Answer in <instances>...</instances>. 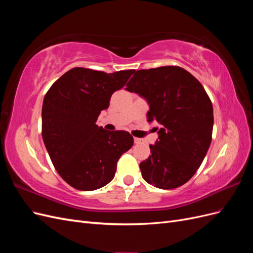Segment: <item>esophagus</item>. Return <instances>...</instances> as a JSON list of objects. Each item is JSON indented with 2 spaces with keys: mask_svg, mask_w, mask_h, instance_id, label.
Masks as SVG:
<instances>
[{
  "mask_svg": "<svg viewBox=\"0 0 253 253\" xmlns=\"http://www.w3.org/2000/svg\"><path fill=\"white\" fill-rule=\"evenodd\" d=\"M134 142L138 144V143L141 142V139H140V138H137V137H135V138H134Z\"/></svg>",
  "mask_w": 253,
  "mask_h": 253,
  "instance_id": "1",
  "label": "esophagus"
}]
</instances>
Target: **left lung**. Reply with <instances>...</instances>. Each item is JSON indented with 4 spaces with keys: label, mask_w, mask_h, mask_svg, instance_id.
<instances>
[{
    "label": "left lung",
    "mask_w": 253,
    "mask_h": 253,
    "mask_svg": "<svg viewBox=\"0 0 253 253\" xmlns=\"http://www.w3.org/2000/svg\"><path fill=\"white\" fill-rule=\"evenodd\" d=\"M126 89L148 101V121L160 125L152 155L139 165L143 179L159 189L182 186L201 167L212 139L213 108L204 86L179 66H162L135 72Z\"/></svg>",
    "instance_id": "1"
}]
</instances>
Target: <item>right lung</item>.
Instances as JSON below:
<instances>
[{
    "instance_id": "obj_1",
    "label": "right lung",
    "mask_w": 253,
    "mask_h": 253,
    "mask_svg": "<svg viewBox=\"0 0 253 253\" xmlns=\"http://www.w3.org/2000/svg\"><path fill=\"white\" fill-rule=\"evenodd\" d=\"M134 70L106 74L75 67L52 84L42 106V137L55 169L81 191L102 188L114 178L120 156L132 148L126 131H106L96 121L114 91Z\"/></svg>"
}]
</instances>
